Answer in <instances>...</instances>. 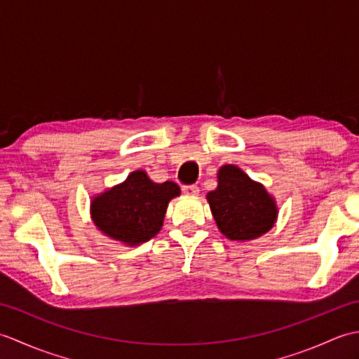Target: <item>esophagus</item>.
I'll return each instance as SVG.
<instances>
[{"mask_svg": "<svg viewBox=\"0 0 359 359\" xmlns=\"http://www.w3.org/2000/svg\"><path fill=\"white\" fill-rule=\"evenodd\" d=\"M182 191L188 196H197L199 194V187L197 185H184L182 187Z\"/></svg>", "mask_w": 359, "mask_h": 359, "instance_id": "esophagus-1", "label": "esophagus"}]
</instances>
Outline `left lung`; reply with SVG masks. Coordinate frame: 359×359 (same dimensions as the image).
Instances as JSON below:
<instances>
[{
    "label": "left lung",
    "instance_id": "obj_1",
    "mask_svg": "<svg viewBox=\"0 0 359 359\" xmlns=\"http://www.w3.org/2000/svg\"><path fill=\"white\" fill-rule=\"evenodd\" d=\"M207 199L219 230L231 241H250L273 226L276 205L266 189L234 165L219 170V185Z\"/></svg>",
    "mask_w": 359,
    "mask_h": 359
}]
</instances>
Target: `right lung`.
<instances>
[{
  "mask_svg": "<svg viewBox=\"0 0 359 359\" xmlns=\"http://www.w3.org/2000/svg\"><path fill=\"white\" fill-rule=\"evenodd\" d=\"M179 194L180 188L174 182L156 184L144 171H134L123 184L95 197L90 212L106 236L139 245L158 233L168 202Z\"/></svg>",
  "mask_w": 359,
  "mask_h": 359,
  "instance_id": "add662e5",
  "label": "right lung"
}]
</instances>
